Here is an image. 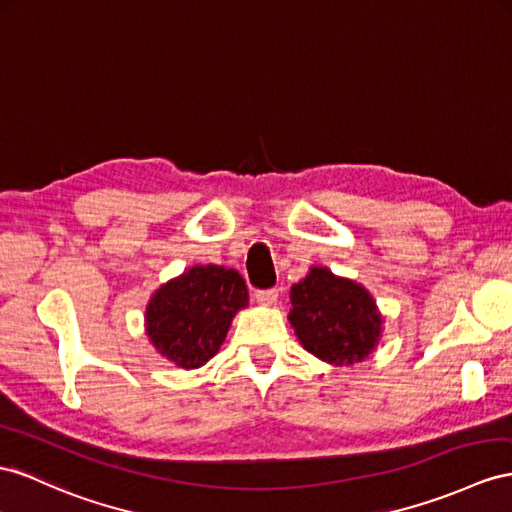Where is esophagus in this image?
<instances>
[{"mask_svg":"<svg viewBox=\"0 0 512 512\" xmlns=\"http://www.w3.org/2000/svg\"><path fill=\"white\" fill-rule=\"evenodd\" d=\"M255 298H257L259 305L270 307V305H274L279 300V290H277V287H270V290H257Z\"/></svg>","mask_w":512,"mask_h":512,"instance_id":"esophagus-1","label":"esophagus"}]
</instances>
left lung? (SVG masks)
<instances>
[{
  "label": "left lung",
  "instance_id": "left-lung-1",
  "mask_svg": "<svg viewBox=\"0 0 512 512\" xmlns=\"http://www.w3.org/2000/svg\"><path fill=\"white\" fill-rule=\"evenodd\" d=\"M290 322L305 350L322 361L352 365L378 344L381 316L361 285L337 279L326 268H311L292 287Z\"/></svg>",
  "mask_w": 512,
  "mask_h": 512
}]
</instances>
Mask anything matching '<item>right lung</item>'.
<instances>
[{
	"mask_svg": "<svg viewBox=\"0 0 512 512\" xmlns=\"http://www.w3.org/2000/svg\"><path fill=\"white\" fill-rule=\"evenodd\" d=\"M246 303L248 290L238 272L194 266L151 298L147 307L151 344L179 368H199L216 355L235 311Z\"/></svg>",
	"mask_w": 512,
	"mask_h": 512,
	"instance_id": "1",
	"label": "right lung"
}]
</instances>
